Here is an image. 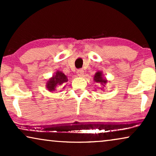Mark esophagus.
<instances>
[{
    "label": "esophagus",
    "mask_w": 156,
    "mask_h": 156,
    "mask_svg": "<svg viewBox=\"0 0 156 156\" xmlns=\"http://www.w3.org/2000/svg\"><path fill=\"white\" fill-rule=\"evenodd\" d=\"M76 74H77V75L79 76H82L83 74H84V70L82 69H80L77 70V72H76Z\"/></svg>",
    "instance_id": "obj_1"
}]
</instances>
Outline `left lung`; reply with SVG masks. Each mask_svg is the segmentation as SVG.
Returning a JSON list of instances; mask_svg holds the SVG:
<instances>
[{
	"label": "left lung",
	"mask_w": 156,
	"mask_h": 156,
	"mask_svg": "<svg viewBox=\"0 0 156 156\" xmlns=\"http://www.w3.org/2000/svg\"><path fill=\"white\" fill-rule=\"evenodd\" d=\"M94 80L96 82L99 83V84L102 85L103 87H105V84L107 83V80L103 77V74H102V72L99 71H98L97 73L95 74L94 76Z\"/></svg>",
	"instance_id": "obj_1"
}]
</instances>
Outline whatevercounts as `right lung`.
Listing matches in <instances>:
<instances>
[{"instance_id":"add662e5","label":"right lung","mask_w":156,"mask_h":156,"mask_svg":"<svg viewBox=\"0 0 156 156\" xmlns=\"http://www.w3.org/2000/svg\"><path fill=\"white\" fill-rule=\"evenodd\" d=\"M67 76L63 72L57 71L55 74L52 76V77H51L48 81L46 87L50 91H55L59 87H63L65 85V83L67 82Z\"/></svg>"}]
</instances>
